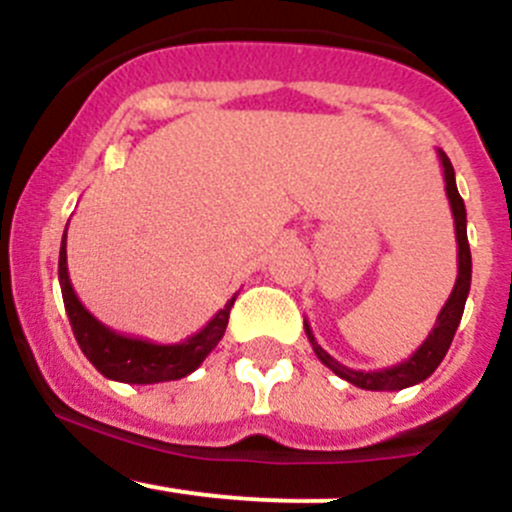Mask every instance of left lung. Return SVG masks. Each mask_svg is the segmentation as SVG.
Here are the masks:
<instances>
[{
	"label": "left lung",
	"instance_id": "obj_1",
	"mask_svg": "<svg viewBox=\"0 0 512 512\" xmlns=\"http://www.w3.org/2000/svg\"><path fill=\"white\" fill-rule=\"evenodd\" d=\"M439 155L441 167H444V182H446V197H449L451 214H453V229H456V244H458V276L453 283V291L449 300L441 308L439 318H436L434 330L429 337L419 345V350L414 355H409V360L399 362V365L384 367V370H350V367L340 365L335 357H330L323 347L315 342L313 330H310L308 320H305V335H308L313 352L318 355V360L323 362L328 370H333L337 377L345 379V382L355 384L360 389H370V392H397V389L414 387V384L424 382L426 377L434 374L436 367L441 365V360L449 352L453 335H456L458 323H461L463 308H466L468 291H471V249H468V234H466V204H463L461 194L456 187V175H453V165L446 157L444 150H436Z\"/></svg>",
	"mask_w": 512,
	"mask_h": 512
}]
</instances>
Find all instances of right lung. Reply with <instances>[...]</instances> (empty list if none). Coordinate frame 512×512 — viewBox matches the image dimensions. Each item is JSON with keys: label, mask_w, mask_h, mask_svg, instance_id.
Wrapping results in <instances>:
<instances>
[{"label": "right lung", "mask_w": 512, "mask_h": 512, "mask_svg": "<svg viewBox=\"0 0 512 512\" xmlns=\"http://www.w3.org/2000/svg\"><path fill=\"white\" fill-rule=\"evenodd\" d=\"M59 283L63 305H66L68 320H71L73 337H76L83 355L91 360V365L103 377L125 384L172 382V379H182L187 374H192L207 360L209 352L219 345L221 337H224L231 305L236 300L234 293L226 300L224 308L199 333L184 337L182 342L160 345V342L145 340V337L115 333L113 328L100 323L96 315L88 313L86 305L78 300L76 291H73L66 263V231H63L61 239Z\"/></svg>", "instance_id": "add662e5"}]
</instances>
